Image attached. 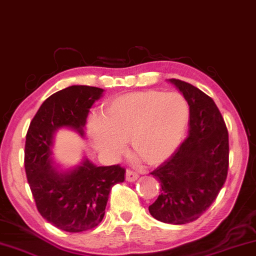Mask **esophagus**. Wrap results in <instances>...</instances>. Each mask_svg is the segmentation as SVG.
<instances>
[{
	"label": "esophagus",
	"mask_w": 256,
	"mask_h": 256,
	"mask_svg": "<svg viewBox=\"0 0 256 256\" xmlns=\"http://www.w3.org/2000/svg\"><path fill=\"white\" fill-rule=\"evenodd\" d=\"M137 178H138V173L136 171H132V170H127L126 171V180L127 181H135Z\"/></svg>",
	"instance_id": "1"
}]
</instances>
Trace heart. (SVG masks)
Wrapping results in <instances>:
<instances>
[{"label":"heart","mask_w":256,"mask_h":256,"mask_svg":"<svg viewBox=\"0 0 256 256\" xmlns=\"http://www.w3.org/2000/svg\"><path fill=\"white\" fill-rule=\"evenodd\" d=\"M104 119L91 120L88 130L97 149L116 158L129 140L148 164L168 159L180 146L190 121V105L179 94L132 92L106 104Z\"/></svg>","instance_id":"1"}]
</instances>
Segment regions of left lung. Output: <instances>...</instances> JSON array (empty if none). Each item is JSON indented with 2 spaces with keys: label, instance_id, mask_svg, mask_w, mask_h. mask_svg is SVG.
<instances>
[{
  "label": "left lung",
  "instance_id": "obj_1",
  "mask_svg": "<svg viewBox=\"0 0 256 256\" xmlns=\"http://www.w3.org/2000/svg\"><path fill=\"white\" fill-rule=\"evenodd\" d=\"M171 82L190 105V134L151 174L160 194L149 206L162 223L181 225L201 217L225 184L228 170V132L212 98L184 80Z\"/></svg>",
  "mask_w": 256,
  "mask_h": 256
}]
</instances>
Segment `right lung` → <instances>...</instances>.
Returning <instances> with one entry per match:
<instances>
[{
	"label": "right lung",
	"mask_w": 256,
	"mask_h": 256,
	"mask_svg": "<svg viewBox=\"0 0 256 256\" xmlns=\"http://www.w3.org/2000/svg\"><path fill=\"white\" fill-rule=\"evenodd\" d=\"M104 90L72 85L48 97L33 116L25 140L24 165L36 209L45 220L62 231H88L100 223L110 192L124 181L119 164L94 166L88 159L69 173H58L50 165L53 135L61 127H83L90 107Z\"/></svg>",
	"instance_id": "add662e5"
}]
</instances>
